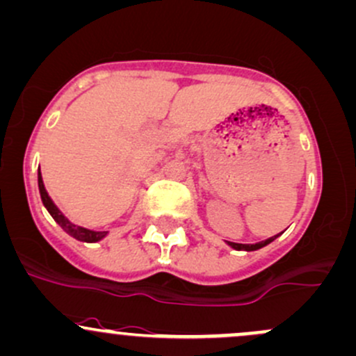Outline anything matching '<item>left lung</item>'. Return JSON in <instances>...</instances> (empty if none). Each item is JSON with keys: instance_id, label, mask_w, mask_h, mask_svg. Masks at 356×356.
I'll use <instances>...</instances> for the list:
<instances>
[{"instance_id": "obj_1", "label": "left lung", "mask_w": 356, "mask_h": 356, "mask_svg": "<svg viewBox=\"0 0 356 356\" xmlns=\"http://www.w3.org/2000/svg\"><path fill=\"white\" fill-rule=\"evenodd\" d=\"M279 236V235H275V236H272V238H267V240H264V241H259V243H233V241H226V245H228V247H232L233 250H238V252H255V250H260V248H264V247H267L268 243H272L273 240H275V238Z\"/></svg>"}]
</instances>
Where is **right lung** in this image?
<instances>
[{"label": "right lung", "instance_id": "1", "mask_svg": "<svg viewBox=\"0 0 356 356\" xmlns=\"http://www.w3.org/2000/svg\"><path fill=\"white\" fill-rule=\"evenodd\" d=\"M38 191H40L42 202H44V206L50 213V216L56 220L57 225L60 226V228L64 229L67 235L76 238V240H79V241H86V243H97V241H101L103 238H106L108 232H95V229H88V228H83V226H77V225H74V222H70L67 218L60 213V209L54 204V201L50 199L49 194H47L44 181H42L40 170H38Z\"/></svg>", "mask_w": 356, "mask_h": 356}]
</instances>
